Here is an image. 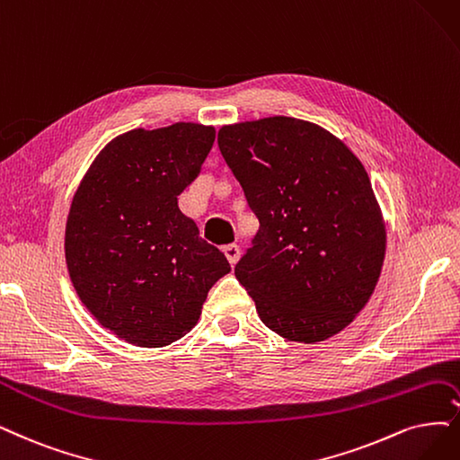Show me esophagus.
I'll list each match as a JSON object with an SVG mask.
<instances>
[{
    "label": "esophagus",
    "instance_id": "obj_1",
    "mask_svg": "<svg viewBox=\"0 0 460 460\" xmlns=\"http://www.w3.org/2000/svg\"><path fill=\"white\" fill-rule=\"evenodd\" d=\"M224 253H226L227 261L231 265H234L236 261L241 260V246L239 244H227V246H224Z\"/></svg>",
    "mask_w": 460,
    "mask_h": 460
}]
</instances>
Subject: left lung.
<instances>
[{
	"label": "left lung",
	"mask_w": 460,
	"mask_h": 460,
	"mask_svg": "<svg viewBox=\"0 0 460 460\" xmlns=\"http://www.w3.org/2000/svg\"><path fill=\"white\" fill-rule=\"evenodd\" d=\"M217 146L260 219L234 277L263 324L299 343L345 330L386 248L364 164L328 130L282 115L221 127Z\"/></svg>",
	"instance_id": "1"
}]
</instances>
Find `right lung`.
<instances>
[{"instance_id": "obj_1", "label": "right lung", "mask_w": 460, "mask_h": 460, "mask_svg": "<svg viewBox=\"0 0 460 460\" xmlns=\"http://www.w3.org/2000/svg\"><path fill=\"white\" fill-rule=\"evenodd\" d=\"M214 140V127L197 123L134 128L98 153L74 195L64 241L72 284L100 324L132 345L178 341L231 270L178 207Z\"/></svg>"}]
</instances>
